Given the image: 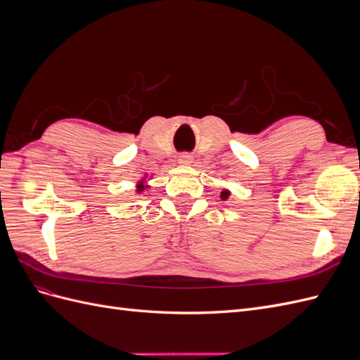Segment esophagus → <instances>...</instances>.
Masks as SVG:
<instances>
[{"instance_id": "34e87169", "label": "esophagus", "mask_w": 360, "mask_h": 360, "mask_svg": "<svg viewBox=\"0 0 360 360\" xmlns=\"http://www.w3.org/2000/svg\"><path fill=\"white\" fill-rule=\"evenodd\" d=\"M192 162H193V156L191 153H181L179 156V163H180V165H183V167L192 165Z\"/></svg>"}]
</instances>
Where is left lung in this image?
Here are the masks:
<instances>
[{
	"label": "left lung",
	"mask_w": 360,
	"mask_h": 360,
	"mask_svg": "<svg viewBox=\"0 0 360 360\" xmlns=\"http://www.w3.org/2000/svg\"><path fill=\"white\" fill-rule=\"evenodd\" d=\"M228 197H230V191H222V192H221V200H222V201L228 200Z\"/></svg>",
	"instance_id": "obj_1"
}]
</instances>
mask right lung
Segmentation results:
<instances>
[{
	"label": "right lung",
	"mask_w": 360,
	"mask_h": 360,
	"mask_svg": "<svg viewBox=\"0 0 360 360\" xmlns=\"http://www.w3.org/2000/svg\"><path fill=\"white\" fill-rule=\"evenodd\" d=\"M144 183H146V177H144L143 180H139V183L136 184V192H143V191L147 188Z\"/></svg>",
	"instance_id": "right-lung-1"
}]
</instances>
